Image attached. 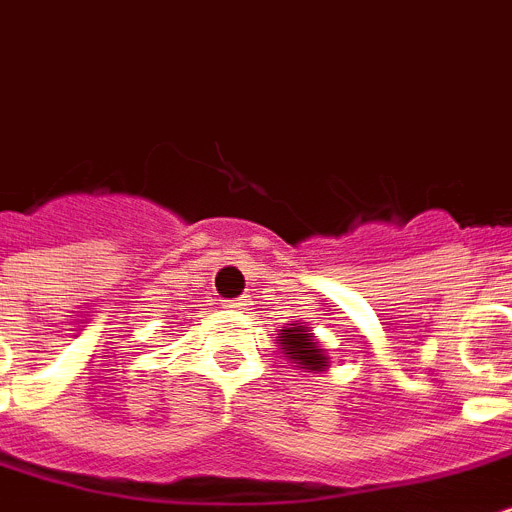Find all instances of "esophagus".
Listing matches in <instances>:
<instances>
[{"label": "esophagus", "instance_id": "esophagus-1", "mask_svg": "<svg viewBox=\"0 0 512 512\" xmlns=\"http://www.w3.org/2000/svg\"><path fill=\"white\" fill-rule=\"evenodd\" d=\"M229 309H234V312H247L249 299H247V296H242V299H231Z\"/></svg>", "mask_w": 512, "mask_h": 512}]
</instances>
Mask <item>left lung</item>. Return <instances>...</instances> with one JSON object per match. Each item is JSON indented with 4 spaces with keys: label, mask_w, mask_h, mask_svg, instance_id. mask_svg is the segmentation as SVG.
Listing matches in <instances>:
<instances>
[{
    "label": "left lung",
    "mask_w": 512,
    "mask_h": 512,
    "mask_svg": "<svg viewBox=\"0 0 512 512\" xmlns=\"http://www.w3.org/2000/svg\"><path fill=\"white\" fill-rule=\"evenodd\" d=\"M278 341H281V349L289 356V362L304 369V372L317 375V372H325L330 367L328 351L322 349L315 333L302 322H291L289 328L278 330Z\"/></svg>",
    "instance_id": "left-lung-1"
}]
</instances>
